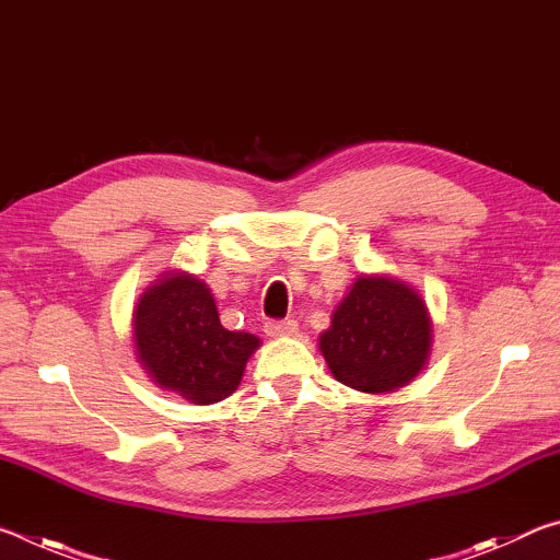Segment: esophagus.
Masks as SVG:
<instances>
[{
    "instance_id": "34e87169",
    "label": "esophagus",
    "mask_w": 560,
    "mask_h": 560,
    "mask_svg": "<svg viewBox=\"0 0 560 560\" xmlns=\"http://www.w3.org/2000/svg\"><path fill=\"white\" fill-rule=\"evenodd\" d=\"M264 334L271 338L296 336L299 326H296V320H267V324H264Z\"/></svg>"
}]
</instances>
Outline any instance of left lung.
I'll return each mask as SVG.
<instances>
[{
    "label": "left lung",
    "mask_w": 560,
    "mask_h": 560,
    "mask_svg": "<svg viewBox=\"0 0 560 560\" xmlns=\"http://www.w3.org/2000/svg\"><path fill=\"white\" fill-rule=\"evenodd\" d=\"M330 375L353 390L387 395L424 371L432 316L422 293L393 273H360L318 336Z\"/></svg>",
    "instance_id": "obj_1"
}]
</instances>
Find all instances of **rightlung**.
<instances>
[{
  "label": "right lung",
  "mask_w": 560,
  "mask_h": 560,
  "mask_svg": "<svg viewBox=\"0 0 560 560\" xmlns=\"http://www.w3.org/2000/svg\"><path fill=\"white\" fill-rule=\"evenodd\" d=\"M136 360L150 383L192 405H214L242 383L246 360L261 338L220 324L207 283L167 269L140 293L132 308Z\"/></svg>",
  "instance_id": "obj_1"
}]
</instances>
